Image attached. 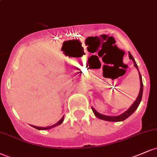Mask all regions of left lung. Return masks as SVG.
Wrapping results in <instances>:
<instances>
[{
	"label": "left lung",
	"instance_id": "left-lung-1",
	"mask_svg": "<svg viewBox=\"0 0 157 157\" xmlns=\"http://www.w3.org/2000/svg\"><path fill=\"white\" fill-rule=\"evenodd\" d=\"M128 55H129V58H130L131 60H132L133 62H134L135 67L138 69L137 65H136V62H135V60H134V58L133 57V56L131 55L130 52H128ZM138 71H139V69H138ZM139 73H140V71H139ZM140 93H139L137 98H136V101L133 103V105H131V107L125 111V112H124L123 113H122V114L119 115V116H116V117L105 116V115H102V114H101V113H98L96 110L94 109L93 107H91V109H92L93 112L95 114V116H96L97 118L100 119V120H106V121H111V122L123 121V120H125V119H127L128 117L129 116H131V115L132 114V113H134L135 111H136V109H137V107L139 106V105H140V102H141V100H142V92H143V84H142V76H141V75H140Z\"/></svg>",
	"mask_w": 157,
	"mask_h": 157
}]
</instances>
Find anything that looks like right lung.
I'll return each mask as SVG.
<instances>
[{
    "label": "right lung",
    "mask_w": 157,
    "mask_h": 157,
    "mask_svg": "<svg viewBox=\"0 0 157 157\" xmlns=\"http://www.w3.org/2000/svg\"><path fill=\"white\" fill-rule=\"evenodd\" d=\"M63 120H64V116L63 117L61 118L60 120H59V121L57 122V123H55V125H52V126H49V127H46V128H42V127H37V126H35V125H32V127H34V128H36V129H38V130H47V129L52 128H54V127H55V126H57V125H60V124L62 123V122H63Z\"/></svg>",
    "instance_id": "add662e5"
}]
</instances>
